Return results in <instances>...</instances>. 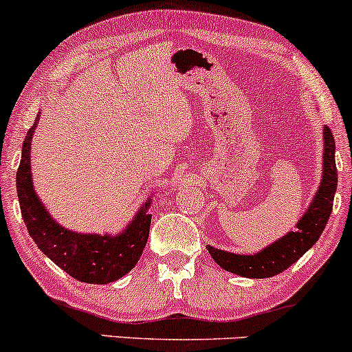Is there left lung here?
I'll list each match as a JSON object with an SVG mask.
<instances>
[{
	"label": "left lung",
	"instance_id": "left-lung-1",
	"mask_svg": "<svg viewBox=\"0 0 352 352\" xmlns=\"http://www.w3.org/2000/svg\"><path fill=\"white\" fill-rule=\"evenodd\" d=\"M324 151H322V176L316 189L309 208L302 218L296 223L294 231L286 232L270 246L254 254H236L218 248L206 246L211 258L223 270L243 278L263 279L279 274L294 264L306 251L314 246L324 231L327 219L333 211V201L338 188V169H336V143L331 129L324 126Z\"/></svg>",
	"mask_w": 352,
	"mask_h": 352
}]
</instances>
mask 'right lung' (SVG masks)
I'll return each instance as SVG.
<instances>
[{
  "label": "right lung",
  "instance_id": "add662e5",
  "mask_svg": "<svg viewBox=\"0 0 352 352\" xmlns=\"http://www.w3.org/2000/svg\"><path fill=\"white\" fill-rule=\"evenodd\" d=\"M39 114L26 134L21 163L16 173V191L23 219L34 243L56 266L71 278L89 284H108L123 278L140 261L148 243L151 197L136 211L133 221L118 234H89L69 231L50 214L33 186L31 175V140L36 131Z\"/></svg>",
  "mask_w": 352,
  "mask_h": 352
}]
</instances>
